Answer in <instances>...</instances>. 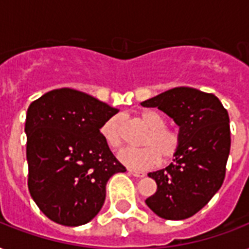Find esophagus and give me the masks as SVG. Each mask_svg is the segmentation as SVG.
<instances>
[{
	"label": "esophagus",
	"mask_w": 249,
	"mask_h": 249,
	"mask_svg": "<svg viewBox=\"0 0 249 249\" xmlns=\"http://www.w3.org/2000/svg\"><path fill=\"white\" fill-rule=\"evenodd\" d=\"M128 172L130 174H133L134 177H144L143 172H141V170H136V169H128Z\"/></svg>",
	"instance_id": "obj_1"
}]
</instances>
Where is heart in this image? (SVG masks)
<instances>
[{"label":"heart","instance_id":"obj_1","mask_svg":"<svg viewBox=\"0 0 249 249\" xmlns=\"http://www.w3.org/2000/svg\"><path fill=\"white\" fill-rule=\"evenodd\" d=\"M150 132L142 140L144 147L125 148L119 154L123 164L134 169H147L158 165L163 158L170 161L182 148V136L176 129L168 128L166 120L159 112L146 109L140 113ZM102 137L112 150H120L124 144V125L120 116H113L106 121L101 129Z\"/></svg>","mask_w":249,"mask_h":249}]
</instances>
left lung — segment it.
<instances>
[{
  "instance_id": "left-lung-1",
  "label": "left lung",
  "mask_w": 249,
  "mask_h": 249,
  "mask_svg": "<svg viewBox=\"0 0 249 249\" xmlns=\"http://www.w3.org/2000/svg\"><path fill=\"white\" fill-rule=\"evenodd\" d=\"M141 105L158 107L172 117L183 141L173 163L148 173L158 190L146 204L165 220L189 218L208 204L224 183L231 144L228 111L216 95L185 86Z\"/></svg>"
}]
</instances>
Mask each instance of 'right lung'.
Instances as JSON below:
<instances>
[{
    "label": "right lung",
    "instance_id": "right-lung-1",
    "mask_svg": "<svg viewBox=\"0 0 249 249\" xmlns=\"http://www.w3.org/2000/svg\"><path fill=\"white\" fill-rule=\"evenodd\" d=\"M117 112L70 88L52 90L28 107V190L56 224L80 226L93 220L105 203L109 177L126 170L101 133Z\"/></svg>",
    "mask_w": 249,
    "mask_h": 249
}]
</instances>
